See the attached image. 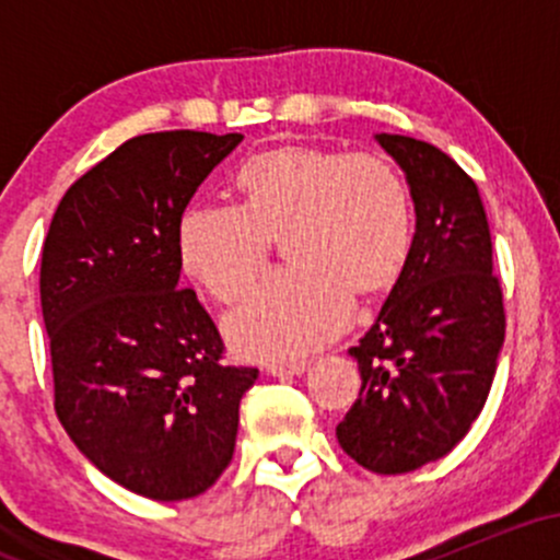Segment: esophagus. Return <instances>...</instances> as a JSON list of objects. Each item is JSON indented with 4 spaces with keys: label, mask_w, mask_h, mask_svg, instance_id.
<instances>
[{
    "label": "esophagus",
    "mask_w": 560,
    "mask_h": 560,
    "mask_svg": "<svg viewBox=\"0 0 560 560\" xmlns=\"http://www.w3.org/2000/svg\"><path fill=\"white\" fill-rule=\"evenodd\" d=\"M307 365H311V361H305V358H302V361H289V363H271V365H268V374H273V376H298L307 369Z\"/></svg>",
    "instance_id": "esophagus-1"
}]
</instances>
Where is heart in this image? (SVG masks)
<instances>
[{"label": "heart", "instance_id": "1", "mask_svg": "<svg viewBox=\"0 0 560 560\" xmlns=\"http://www.w3.org/2000/svg\"><path fill=\"white\" fill-rule=\"evenodd\" d=\"M240 205H195L176 226L178 266L231 305L255 284L273 242L289 262L236 313L226 337L258 361H292L331 342L352 298L374 300L400 279L416 242L413 195L374 152L284 144L234 173Z\"/></svg>", "mask_w": 560, "mask_h": 560}]
</instances>
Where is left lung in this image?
Segmentation results:
<instances>
[{
    "instance_id": "8db88e82",
    "label": "left lung",
    "mask_w": 560,
    "mask_h": 560,
    "mask_svg": "<svg viewBox=\"0 0 560 560\" xmlns=\"http://www.w3.org/2000/svg\"><path fill=\"white\" fill-rule=\"evenodd\" d=\"M416 202V242L376 324L350 355L361 392L337 440L374 474L445 458L490 395L505 339L503 287L474 178L429 141L378 133Z\"/></svg>"
}]
</instances>
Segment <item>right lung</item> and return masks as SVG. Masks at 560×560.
<instances>
[{
	"label": "right lung",
	"instance_id": "right-lung-1",
	"mask_svg": "<svg viewBox=\"0 0 560 560\" xmlns=\"http://www.w3.org/2000/svg\"><path fill=\"white\" fill-rule=\"evenodd\" d=\"M242 133L158 131L124 141L57 205L42 249L55 413L105 477L150 500L197 498L234 455L258 369L178 287L176 226Z\"/></svg>",
	"mask_w": 560,
	"mask_h": 560
}]
</instances>
